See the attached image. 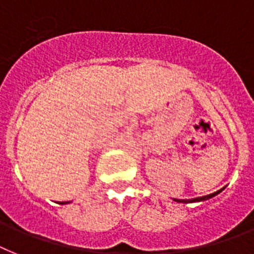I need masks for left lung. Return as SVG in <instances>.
<instances>
[{
	"label": "left lung",
	"instance_id": "left-lung-1",
	"mask_svg": "<svg viewBox=\"0 0 254 254\" xmlns=\"http://www.w3.org/2000/svg\"><path fill=\"white\" fill-rule=\"evenodd\" d=\"M223 190V189H220V190L215 191V193H211V194L209 195H203V197H198V198H191V199H175L176 202H184V203H189V202H198V201H205V199H209L211 198V197H214V195H216L218 193H220V191Z\"/></svg>",
	"mask_w": 254,
	"mask_h": 254
}]
</instances>
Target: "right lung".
<instances>
[{
	"label": "right lung",
	"instance_id": "obj_1",
	"mask_svg": "<svg viewBox=\"0 0 254 254\" xmlns=\"http://www.w3.org/2000/svg\"><path fill=\"white\" fill-rule=\"evenodd\" d=\"M60 203H61V205H64V203H67V202H60Z\"/></svg>",
	"mask_w": 254,
	"mask_h": 254
}]
</instances>
